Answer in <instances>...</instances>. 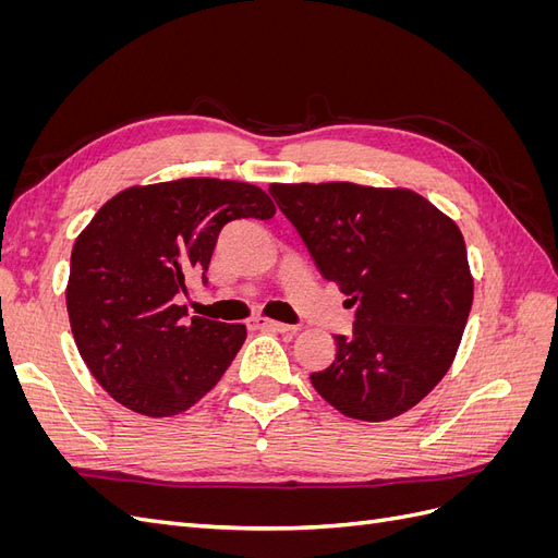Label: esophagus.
Wrapping results in <instances>:
<instances>
[{"mask_svg": "<svg viewBox=\"0 0 558 558\" xmlns=\"http://www.w3.org/2000/svg\"><path fill=\"white\" fill-rule=\"evenodd\" d=\"M248 328L251 330H277V332H286V330H291V326H286V324H279V320H272V318H265V316H251L248 320Z\"/></svg>", "mask_w": 558, "mask_h": 558, "instance_id": "1", "label": "esophagus"}]
</instances>
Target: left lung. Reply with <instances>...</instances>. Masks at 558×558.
<instances>
[{
    "label": "left lung",
    "instance_id": "8db88e82",
    "mask_svg": "<svg viewBox=\"0 0 558 558\" xmlns=\"http://www.w3.org/2000/svg\"><path fill=\"white\" fill-rule=\"evenodd\" d=\"M269 193L318 272L356 307L353 332L335 335V361L312 386L351 418L412 410L447 375L472 307L459 226L410 189L330 181L272 183Z\"/></svg>",
    "mask_w": 558,
    "mask_h": 558
}]
</instances>
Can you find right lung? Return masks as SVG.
I'll use <instances>...</instances> for the list:
<instances>
[{
  "instance_id": "obj_1",
  "label": "right lung",
  "mask_w": 558,
  "mask_h": 558,
  "mask_svg": "<svg viewBox=\"0 0 558 558\" xmlns=\"http://www.w3.org/2000/svg\"><path fill=\"white\" fill-rule=\"evenodd\" d=\"M253 183L191 177L113 195L72 248L66 312L83 363L128 410L174 416L223 377L246 326L193 316L174 295L205 279L218 232L238 218L275 216Z\"/></svg>"
}]
</instances>
